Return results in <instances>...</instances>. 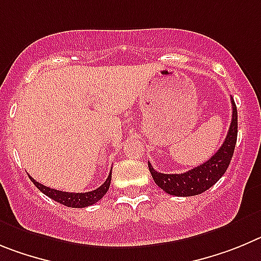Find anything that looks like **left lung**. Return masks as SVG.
I'll return each mask as SVG.
<instances>
[{
    "label": "left lung",
    "instance_id": "1",
    "mask_svg": "<svg viewBox=\"0 0 261 261\" xmlns=\"http://www.w3.org/2000/svg\"><path fill=\"white\" fill-rule=\"evenodd\" d=\"M231 107L233 116L225 142L208 161L180 174H164L154 170L153 166L148 163V168L157 186L161 187L169 195L194 196L211 189L225 174L233 157L238 135V113L234 98H231Z\"/></svg>",
    "mask_w": 261,
    "mask_h": 261
}]
</instances>
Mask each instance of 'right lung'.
I'll return each instance as SVG.
<instances>
[{
    "instance_id": "add662e5",
    "label": "right lung",
    "mask_w": 261,
    "mask_h": 261,
    "mask_svg": "<svg viewBox=\"0 0 261 261\" xmlns=\"http://www.w3.org/2000/svg\"><path fill=\"white\" fill-rule=\"evenodd\" d=\"M31 180L34 182L35 186L40 190V191L45 194L46 196H49L53 200L58 201L60 204H63V205L66 206H71V208H84V206H90L92 204L97 203L100 199L104 196L105 194L108 192L110 186V180H112V171L108 175L107 180L102 183L101 186L98 187V189L93 190V191H88V192H65V191H60V190H55L50 189V187H46L41 183L36 182L32 177Z\"/></svg>"
}]
</instances>
